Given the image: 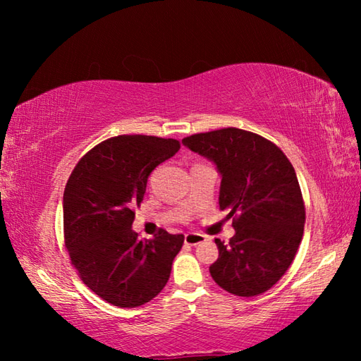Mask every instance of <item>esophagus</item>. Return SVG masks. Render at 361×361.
<instances>
[{
    "label": "esophagus",
    "mask_w": 361,
    "mask_h": 361,
    "mask_svg": "<svg viewBox=\"0 0 361 361\" xmlns=\"http://www.w3.org/2000/svg\"><path fill=\"white\" fill-rule=\"evenodd\" d=\"M204 240H207V237L204 234H199V232H188L185 235V243L186 245H199V243H202Z\"/></svg>",
    "instance_id": "esophagus-1"
}]
</instances>
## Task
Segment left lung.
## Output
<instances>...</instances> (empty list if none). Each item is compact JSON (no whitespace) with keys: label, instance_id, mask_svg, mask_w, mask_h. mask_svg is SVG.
<instances>
[{"label":"left lung","instance_id":"8db88e82","mask_svg":"<svg viewBox=\"0 0 361 361\" xmlns=\"http://www.w3.org/2000/svg\"><path fill=\"white\" fill-rule=\"evenodd\" d=\"M221 173L219 209L235 234L215 239L218 259L210 274L235 296H258L288 271L304 234L305 207L298 176L277 145L258 133L226 127L183 138Z\"/></svg>","mask_w":361,"mask_h":361}]
</instances>
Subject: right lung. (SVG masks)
I'll use <instances>...</instances> for the list:
<instances>
[{"label": "right lung", "mask_w": 361, "mask_h": 361, "mask_svg": "<svg viewBox=\"0 0 361 361\" xmlns=\"http://www.w3.org/2000/svg\"><path fill=\"white\" fill-rule=\"evenodd\" d=\"M180 149L173 138L119 135L76 164L63 192V234L73 267L106 302L138 307L169 282L185 235L161 229L152 240L132 231L149 173Z\"/></svg>", "instance_id": "add662e5"}]
</instances>
